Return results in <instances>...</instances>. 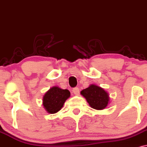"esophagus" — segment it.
I'll list each match as a JSON object with an SVG mask.
<instances>
[{
  "label": "esophagus",
  "mask_w": 147,
  "mask_h": 147,
  "mask_svg": "<svg viewBox=\"0 0 147 147\" xmlns=\"http://www.w3.org/2000/svg\"><path fill=\"white\" fill-rule=\"evenodd\" d=\"M73 93L76 96H78L79 93H80V89L78 87H75L73 89Z\"/></svg>",
  "instance_id": "1"
}]
</instances>
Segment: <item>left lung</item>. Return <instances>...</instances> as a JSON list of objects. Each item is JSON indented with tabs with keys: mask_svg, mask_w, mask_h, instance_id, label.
I'll list each match as a JSON object with an SVG mask.
<instances>
[{
	"mask_svg": "<svg viewBox=\"0 0 147 147\" xmlns=\"http://www.w3.org/2000/svg\"><path fill=\"white\" fill-rule=\"evenodd\" d=\"M80 94L87 100L89 106L94 109H104L109 102L108 93L95 84H91L89 87L81 91Z\"/></svg>",
	"mask_w": 147,
	"mask_h": 147,
	"instance_id": "obj_1",
	"label": "left lung"
}]
</instances>
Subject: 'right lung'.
<instances>
[{
	"mask_svg": "<svg viewBox=\"0 0 147 147\" xmlns=\"http://www.w3.org/2000/svg\"><path fill=\"white\" fill-rule=\"evenodd\" d=\"M69 97L70 92L68 89H62L54 86L44 95L42 105L48 113L53 114L61 109L65 102Z\"/></svg>",
	"mask_w": 147,
	"mask_h": 147,
	"instance_id": "right-lung-1",
	"label": "right lung"
}]
</instances>
